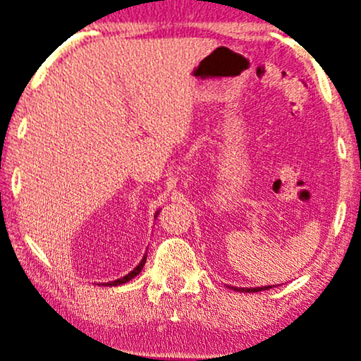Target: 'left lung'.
I'll list each match as a JSON object with an SVG mask.
<instances>
[{
    "label": "left lung",
    "instance_id": "8db88e82",
    "mask_svg": "<svg viewBox=\"0 0 361 361\" xmlns=\"http://www.w3.org/2000/svg\"><path fill=\"white\" fill-rule=\"evenodd\" d=\"M229 289L236 290V292H261V290H269L272 289V286L267 287H236V286H228Z\"/></svg>",
    "mask_w": 361,
    "mask_h": 361
}]
</instances>
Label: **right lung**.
<instances>
[{
    "instance_id": "1",
    "label": "right lung",
    "mask_w": 361,
    "mask_h": 361,
    "mask_svg": "<svg viewBox=\"0 0 361 361\" xmlns=\"http://www.w3.org/2000/svg\"><path fill=\"white\" fill-rule=\"evenodd\" d=\"M158 213H160V209L157 211L155 213V218L158 216ZM145 262H147V252H145V256L142 257V261L138 262V266L133 269V271H130L128 274H125L123 277H120V279H115V281H110V282H102V284H99V286H105V287H115V286H120V284H127L128 281H132L133 277L135 276H138V274L142 272V269H143V266H145Z\"/></svg>"
}]
</instances>
